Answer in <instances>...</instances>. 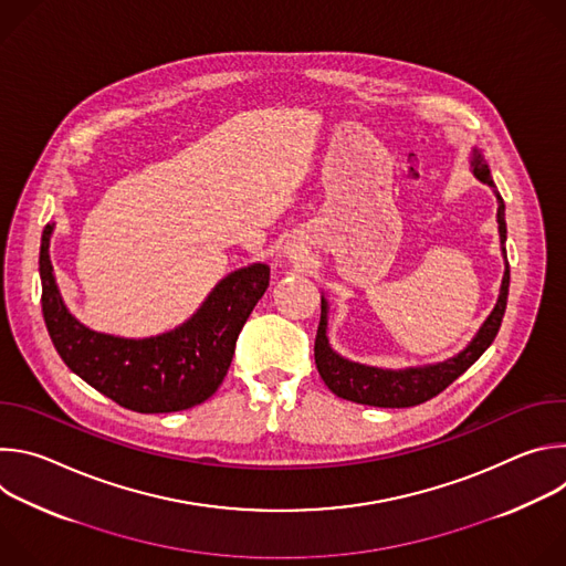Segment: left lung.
Listing matches in <instances>:
<instances>
[{
	"instance_id": "8db88e82",
	"label": "left lung",
	"mask_w": 566,
	"mask_h": 566,
	"mask_svg": "<svg viewBox=\"0 0 566 566\" xmlns=\"http://www.w3.org/2000/svg\"><path fill=\"white\" fill-rule=\"evenodd\" d=\"M472 175L481 181L489 184L495 190V184L491 179V170L486 166V160L474 149L472 151ZM497 197V223H500V241H502V253L506 255V221H504V201L500 192L495 190ZM509 284H511V271L506 262V271L502 277V289L495 308L491 315L483 322L472 343L457 354L450 360L437 363V365H426V367H408V369H380V367H367L360 363H352L343 356H338L327 338V313L329 304L322 297V311H319V325H317V336H315V365L317 371L325 380V385L340 398L360 402V406H374V408H412L421 406V402L430 400L432 396L441 394L450 382H454L483 352H486L500 327H502V317L506 311V300H509Z\"/></svg>"
}]
</instances>
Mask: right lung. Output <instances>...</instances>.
<instances>
[{"label": "right lung", "mask_w": 566, "mask_h": 566, "mask_svg": "<svg viewBox=\"0 0 566 566\" xmlns=\"http://www.w3.org/2000/svg\"><path fill=\"white\" fill-rule=\"evenodd\" d=\"M42 232V313L64 365L120 408L140 415L181 412L208 400L232 363L234 343L264 291L271 269L251 264L226 275L181 327L151 338L98 334L77 322L55 284L49 241Z\"/></svg>", "instance_id": "add662e5"}]
</instances>
